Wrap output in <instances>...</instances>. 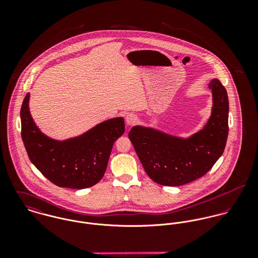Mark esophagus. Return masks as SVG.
<instances>
[{"instance_id": "34e87169", "label": "esophagus", "mask_w": 258, "mask_h": 258, "mask_svg": "<svg viewBox=\"0 0 258 258\" xmlns=\"http://www.w3.org/2000/svg\"><path fill=\"white\" fill-rule=\"evenodd\" d=\"M125 121H126L127 125H129V126H132V125H134L135 123H137V121H138V118H137V116H136L135 114H133V113H130V114H128V115L126 116V118H125Z\"/></svg>"}]
</instances>
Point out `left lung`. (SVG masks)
Wrapping results in <instances>:
<instances>
[{
  "instance_id": "obj_1",
  "label": "left lung",
  "mask_w": 258,
  "mask_h": 258,
  "mask_svg": "<svg viewBox=\"0 0 258 258\" xmlns=\"http://www.w3.org/2000/svg\"><path fill=\"white\" fill-rule=\"evenodd\" d=\"M213 91L212 116L203 130L188 139L174 137L152 128L135 126L129 139L148 176L157 184L177 186L206 175L224 151L228 135V98L217 78Z\"/></svg>"
}]
</instances>
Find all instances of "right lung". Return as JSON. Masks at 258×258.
Returning <instances> with one entry per match:
<instances>
[{"label": "right lung", "instance_id": "add662e5", "mask_svg": "<svg viewBox=\"0 0 258 258\" xmlns=\"http://www.w3.org/2000/svg\"><path fill=\"white\" fill-rule=\"evenodd\" d=\"M28 93L21 108L22 138L37 170L60 187L86 188L105 174L111 150L125 130L122 117L104 121L74 139L55 141L37 129L29 110Z\"/></svg>", "mask_w": 258, "mask_h": 258}]
</instances>
